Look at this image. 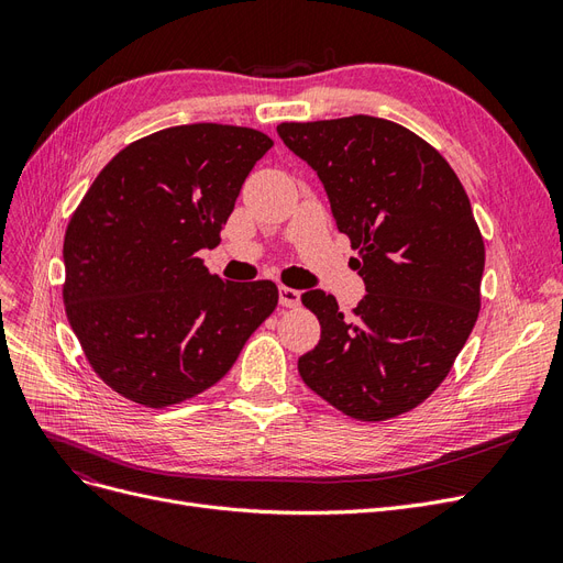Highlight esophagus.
Returning a JSON list of instances; mask_svg holds the SVG:
<instances>
[{"label":"esophagus","instance_id":"1","mask_svg":"<svg viewBox=\"0 0 563 563\" xmlns=\"http://www.w3.org/2000/svg\"><path fill=\"white\" fill-rule=\"evenodd\" d=\"M279 302L284 305V308H298L300 291H296V288H288V286H279Z\"/></svg>","mask_w":563,"mask_h":563}]
</instances>
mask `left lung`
<instances>
[{
	"mask_svg": "<svg viewBox=\"0 0 563 563\" xmlns=\"http://www.w3.org/2000/svg\"><path fill=\"white\" fill-rule=\"evenodd\" d=\"M277 133L319 176L366 284L350 317L319 288L300 296L321 323L300 378L356 420L411 411L449 376L479 317L484 240L465 187L432 145L383 117Z\"/></svg>",
	"mask_w": 563,
	"mask_h": 563,
	"instance_id": "8db88e82",
	"label": "left lung"
}]
</instances>
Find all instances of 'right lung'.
I'll return each instance as SVG.
<instances>
[{"mask_svg":"<svg viewBox=\"0 0 563 563\" xmlns=\"http://www.w3.org/2000/svg\"><path fill=\"white\" fill-rule=\"evenodd\" d=\"M269 147L246 126H172L126 145L84 195L65 230V312L122 397L150 408L192 399L275 312V284L225 282L199 258Z\"/></svg>","mask_w":563,"mask_h":563,"instance_id":"add662e5","label":"right lung"}]
</instances>
